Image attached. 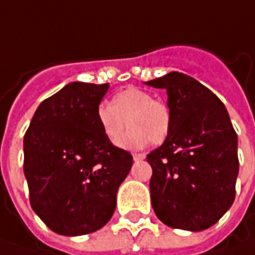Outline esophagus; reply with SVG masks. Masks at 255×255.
<instances>
[{"label": "esophagus", "instance_id": "1", "mask_svg": "<svg viewBox=\"0 0 255 255\" xmlns=\"http://www.w3.org/2000/svg\"><path fill=\"white\" fill-rule=\"evenodd\" d=\"M132 158H134V161H141L145 158V154H142V152H135V154H132Z\"/></svg>", "mask_w": 255, "mask_h": 255}]
</instances>
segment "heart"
<instances>
[{
	"label": "heart",
	"instance_id": "b5f03b06",
	"mask_svg": "<svg viewBox=\"0 0 255 255\" xmlns=\"http://www.w3.org/2000/svg\"><path fill=\"white\" fill-rule=\"evenodd\" d=\"M98 123L106 138L116 144L128 127L131 129L121 139L127 148H139L145 144L158 145L168 137L171 127L170 108L139 88H127L113 98V106L101 104L97 111Z\"/></svg>",
	"mask_w": 255,
	"mask_h": 255
}]
</instances>
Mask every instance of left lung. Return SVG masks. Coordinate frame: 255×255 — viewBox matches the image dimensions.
I'll list each match as a JSON object with an SVG mask.
<instances>
[{"mask_svg": "<svg viewBox=\"0 0 255 255\" xmlns=\"http://www.w3.org/2000/svg\"><path fill=\"white\" fill-rule=\"evenodd\" d=\"M168 94L170 132L151 151V203L172 228L203 231L226 214L236 198L237 134L216 94L193 77L170 72L148 81Z\"/></svg>", "mask_w": 255, "mask_h": 255, "instance_id": "8db88e82", "label": "left lung"}]
</instances>
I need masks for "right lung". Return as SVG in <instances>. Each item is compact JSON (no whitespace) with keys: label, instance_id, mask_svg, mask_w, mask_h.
Listing matches in <instances>:
<instances>
[{"label":"right lung","instance_id":"1","mask_svg":"<svg viewBox=\"0 0 255 255\" xmlns=\"http://www.w3.org/2000/svg\"><path fill=\"white\" fill-rule=\"evenodd\" d=\"M108 84L71 83L44 100L24 135L29 203L61 236H84L114 214L132 155L106 138L98 106Z\"/></svg>","mask_w":255,"mask_h":255}]
</instances>
